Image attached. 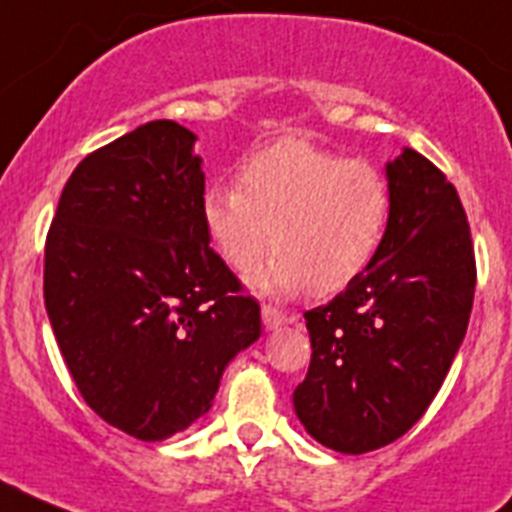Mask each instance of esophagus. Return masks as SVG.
Instances as JSON below:
<instances>
[{"instance_id": "obj_1", "label": "esophagus", "mask_w": 512, "mask_h": 512, "mask_svg": "<svg viewBox=\"0 0 512 512\" xmlns=\"http://www.w3.org/2000/svg\"><path fill=\"white\" fill-rule=\"evenodd\" d=\"M261 320H264L266 330H277V328H282V325H289L295 318L284 315V312L277 310V307L264 305V307H261Z\"/></svg>"}]
</instances>
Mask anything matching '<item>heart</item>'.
<instances>
[{"instance_id":"heart-1","label":"heart","mask_w":512,"mask_h":512,"mask_svg":"<svg viewBox=\"0 0 512 512\" xmlns=\"http://www.w3.org/2000/svg\"><path fill=\"white\" fill-rule=\"evenodd\" d=\"M390 217V182L377 166L305 138L251 153L238 187L212 184L202 194V223L230 269L259 264L271 230L274 259L251 284L277 297L343 292L374 264Z\"/></svg>"}]
</instances>
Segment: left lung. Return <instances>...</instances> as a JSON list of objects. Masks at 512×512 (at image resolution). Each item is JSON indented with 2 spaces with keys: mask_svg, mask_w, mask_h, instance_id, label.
I'll return each mask as SVG.
<instances>
[{
  "mask_svg": "<svg viewBox=\"0 0 512 512\" xmlns=\"http://www.w3.org/2000/svg\"><path fill=\"white\" fill-rule=\"evenodd\" d=\"M384 174L392 217L377 259L328 305L305 312L312 359L292 402L305 431L341 454L382 449L418 423L467 336L474 302L472 235L454 184L413 148Z\"/></svg>",
  "mask_w": 512,
  "mask_h": 512,
  "instance_id": "obj_1",
  "label": "left lung"
}]
</instances>
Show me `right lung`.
<instances>
[{
	"label": "right lung",
	"instance_id": "obj_1",
	"mask_svg": "<svg viewBox=\"0 0 512 512\" xmlns=\"http://www.w3.org/2000/svg\"><path fill=\"white\" fill-rule=\"evenodd\" d=\"M197 135L153 120L89 153L58 200L43 295L89 408L164 441L212 408L225 366L261 336V310L210 248Z\"/></svg>",
	"mask_w": 512,
	"mask_h": 512
}]
</instances>
